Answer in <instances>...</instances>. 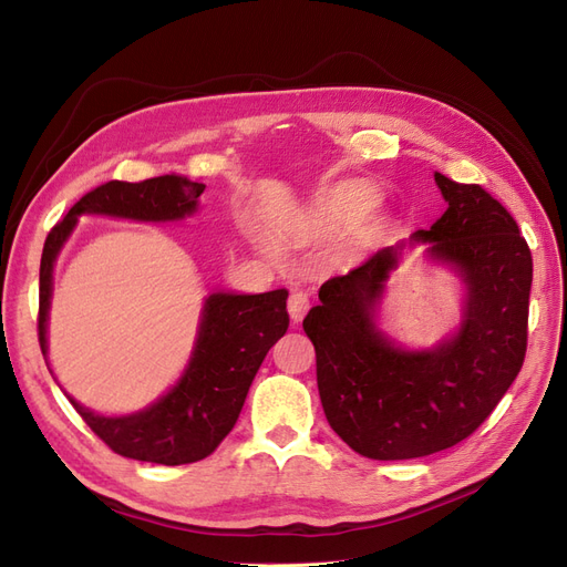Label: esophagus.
<instances>
[{"instance_id": "1", "label": "esophagus", "mask_w": 567, "mask_h": 567, "mask_svg": "<svg viewBox=\"0 0 567 567\" xmlns=\"http://www.w3.org/2000/svg\"><path fill=\"white\" fill-rule=\"evenodd\" d=\"M308 308H310L308 293H303V291H291V297H289V301H287V312H289V317H291V322L299 324L301 319L306 317Z\"/></svg>"}]
</instances>
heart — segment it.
<instances>
[{
    "instance_id": "b5f03b06",
    "label": "heart",
    "mask_w": 567,
    "mask_h": 567,
    "mask_svg": "<svg viewBox=\"0 0 567 567\" xmlns=\"http://www.w3.org/2000/svg\"><path fill=\"white\" fill-rule=\"evenodd\" d=\"M380 194L361 183H344L329 189L322 199H317L303 215V227L312 234H340L352 229L375 208Z\"/></svg>"
}]
</instances>
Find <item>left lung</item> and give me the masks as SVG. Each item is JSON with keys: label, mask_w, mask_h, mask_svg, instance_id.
Returning a JSON list of instances; mask_svg holds the SVG:
<instances>
[{"label": "left lung", "mask_w": 567, "mask_h": 567, "mask_svg": "<svg viewBox=\"0 0 567 567\" xmlns=\"http://www.w3.org/2000/svg\"><path fill=\"white\" fill-rule=\"evenodd\" d=\"M447 210L412 234L465 282L463 322L433 350H403L375 324L399 264L382 248L319 287L303 331L315 344L319 399L331 429L361 456L420 458L465 440L519 375L528 344L533 257L514 217L480 185L435 174Z\"/></svg>", "instance_id": "left-lung-1"}]
</instances>
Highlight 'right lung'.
<instances>
[{
    "label": "right lung",
    "instance_id": "right-lung-1",
    "mask_svg": "<svg viewBox=\"0 0 567 567\" xmlns=\"http://www.w3.org/2000/svg\"><path fill=\"white\" fill-rule=\"evenodd\" d=\"M204 183L157 176L141 183L111 181L87 192L51 229L39 268V344L48 352V308L53 266L79 215H111L138 223L183 219L199 206ZM289 327L287 289L266 293H210L204 303L199 338L183 378L168 393L134 414L104 416L71 401L83 422L106 445L127 458L183 465L210 456L234 429L248 389L268 350Z\"/></svg>",
    "mask_w": 567,
    "mask_h": 567
}]
</instances>
